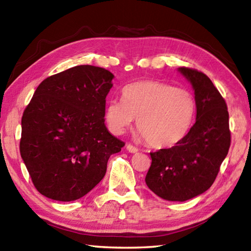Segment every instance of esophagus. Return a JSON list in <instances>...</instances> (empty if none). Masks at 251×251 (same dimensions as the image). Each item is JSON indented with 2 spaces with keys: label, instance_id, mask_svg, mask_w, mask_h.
<instances>
[{
  "label": "esophagus",
  "instance_id": "1",
  "mask_svg": "<svg viewBox=\"0 0 251 251\" xmlns=\"http://www.w3.org/2000/svg\"><path fill=\"white\" fill-rule=\"evenodd\" d=\"M126 149H127V151H129L130 153L138 152V148H136L135 146L130 145V144H127V145H126Z\"/></svg>",
  "mask_w": 251,
  "mask_h": 251
}]
</instances>
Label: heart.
<instances>
[{
  "label": "heart",
  "mask_w": 251,
  "mask_h": 251,
  "mask_svg": "<svg viewBox=\"0 0 251 251\" xmlns=\"http://www.w3.org/2000/svg\"><path fill=\"white\" fill-rule=\"evenodd\" d=\"M123 101L111 100L104 112L113 133L121 134L137 120V130L152 148H170L185 137L193 123L195 100L188 90L157 80L128 84Z\"/></svg>",
  "instance_id": "heart-1"
}]
</instances>
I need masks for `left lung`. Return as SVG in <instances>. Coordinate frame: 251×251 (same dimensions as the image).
Segmentation results:
<instances>
[{
	"instance_id": "1",
	"label": "left lung",
	"mask_w": 251,
	"mask_h": 251,
	"mask_svg": "<svg viewBox=\"0 0 251 251\" xmlns=\"http://www.w3.org/2000/svg\"><path fill=\"white\" fill-rule=\"evenodd\" d=\"M192 84L197 121L179 144L150 152L146 184L167 201L184 202L211 188L230 146L229 115L225 100L203 72L181 67Z\"/></svg>"
}]
</instances>
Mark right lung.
I'll return each instance as SVG.
<instances>
[{"instance_id": "right-lung-1", "label": "right lung", "mask_w": 251, "mask_h": 251, "mask_svg": "<svg viewBox=\"0 0 251 251\" xmlns=\"http://www.w3.org/2000/svg\"><path fill=\"white\" fill-rule=\"evenodd\" d=\"M113 78L104 68L76 66L36 89L22 117L20 151L40 194L61 202L84 197L125 146L104 124Z\"/></svg>"}]
</instances>
